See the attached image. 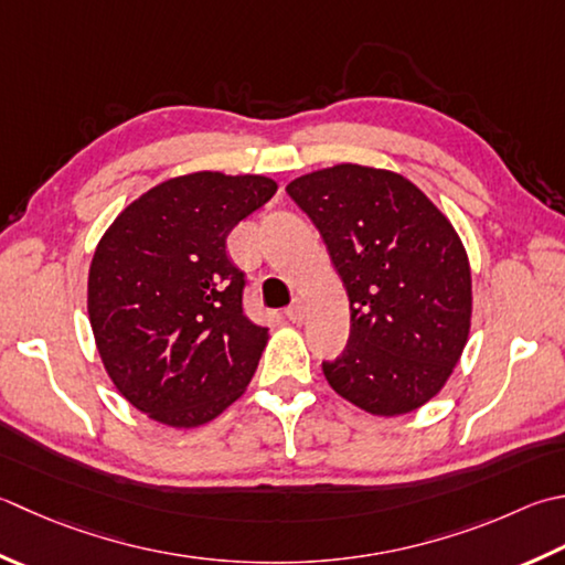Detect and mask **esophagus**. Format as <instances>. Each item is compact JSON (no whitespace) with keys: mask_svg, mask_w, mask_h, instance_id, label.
<instances>
[{"mask_svg":"<svg viewBox=\"0 0 565 565\" xmlns=\"http://www.w3.org/2000/svg\"><path fill=\"white\" fill-rule=\"evenodd\" d=\"M284 316L289 318L291 323H301V320H303V303L298 301V303L289 306V308H286V311H284Z\"/></svg>","mask_w":565,"mask_h":565,"instance_id":"obj_1","label":"esophagus"}]
</instances>
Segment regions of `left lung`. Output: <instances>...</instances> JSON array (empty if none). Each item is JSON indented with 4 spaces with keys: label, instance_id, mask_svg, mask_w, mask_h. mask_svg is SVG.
Masks as SVG:
<instances>
[{
    "label": "left lung",
    "instance_id": "obj_1",
    "mask_svg": "<svg viewBox=\"0 0 565 565\" xmlns=\"http://www.w3.org/2000/svg\"><path fill=\"white\" fill-rule=\"evenodd\" d=\"M311 217L350 298V338L328 384L374 416L440 392L470 333L468 254L448 217L404 175L340 163L286 185Z\"/></svg>",
    "mask_w": 565,
    "mask_h": 565
}]
</instances>
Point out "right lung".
I'll return each mask as SVG.
<instances>
[{"label":"right lung","mask_w":565,"mask_h":565,"mask_svg":"<svg viewBox=\"0 0 565 565\" xmlns=\"http://www.w3.org/2000/svg\"><path fill=\"white\" fill-rule=\"evenodd\" d=\"M274 193L267 175H179L121 210L99 239L87 276L99 358L153 422L207 424L247 390L269 335L245 316V271L225 242Z\"/></svg>","instance_id":"right-lung-1"}]
</instances>
